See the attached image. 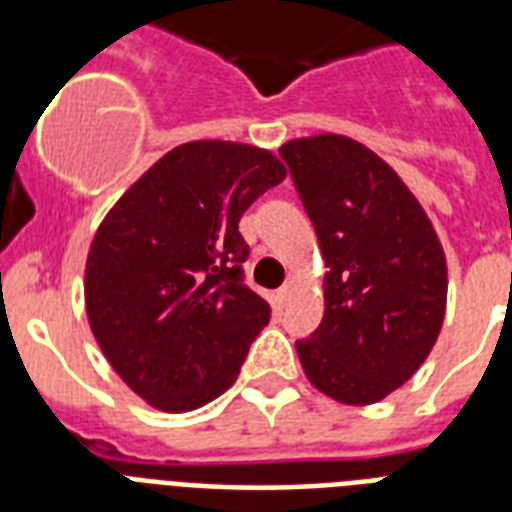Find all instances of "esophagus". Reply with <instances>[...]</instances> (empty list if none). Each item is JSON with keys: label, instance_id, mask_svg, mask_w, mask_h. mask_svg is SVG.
I'll return each mask as SVG.
<instances>
[{"label": "esophagus", "instance_id": "1", "mask_svg": "<svg viewBox=\"0 0 512 512\" xmlns=\"http://www.w3.org/2000/svg\"><path fill=\"white\" fill-rule=\"evenodd\" d=\"M292 295H295V281H284V287L276 292V300H279V305H287Z\"/></svg>", "mask_w": 512, "mask_h": 512}]
</instances>
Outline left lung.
<instances>
[{
    "instance_id": "obj_1",
    "label": "left lung",
    "mask_w": 512,
    "mask_h": 512,
    "mask_svg": "<svg viewBox=\"0 0 512 512\" xmlns=\"http://www.w3.org/2000/svg\"><path fill=\"white\" fill-rule=\"evenodd\" d=\"M319 236L324 319L297 356L340 404H377L404 385L444 324L446 257L404 180L342 135L279 148Z\"/></svg>"
}]
</instances>
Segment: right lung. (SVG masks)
Returning a JSON list of instances; mask_svg holds the SVG:
<instances>
[{
  "label": "right lung",
  "instance_id": "obj_1",
  "mask_svg": "<svg viewBox=\"0 0 512 512\" xmlns=\"http://www.w3.org/2000/svg\"><path fill=\"white\" fill-rule=\"evenodd\" d=\"M284 177L263 148L183 143L100 223L84 271L92 335L156 409L191 412L225 393L271 321V305L244 284L239 220Z\"/></svg>",
  "mask_w": 512,
  "mask_h": 512
}]
</instances>
